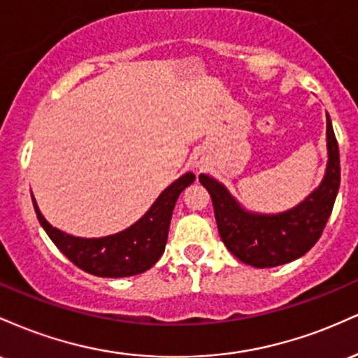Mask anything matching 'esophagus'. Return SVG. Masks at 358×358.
I'll use <instances>...</instances> for the list:
<instances>
[{
    "instance_id": "obj_1",
    "label": "esophagus",
    "mask_w": 358,
    "mask_h": 358,
    "mask_svg": "<svg viewBox=\"0 0 358 358\" xmlns=\"http://www.w3.org/2000/svg\"><path fill=\"white\" fill-rule=\"evenodd\" d=\"M192 165H193V168H196V170H202L205 165V158L203 156H193Z\"/></svg>"
}]
</instances>
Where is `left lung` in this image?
Masks as SVG:
<instances>
[{
  "instance_id": "left-lung-1",
  "label": "left lung",
  "mask_w": 358,
  "mask_h": 358,
  "mask_svg": "<svg viewBox=\"0 0 358 358\" xmlns=\"http://www.w3.org/2000/svg\"><path fill=\"white\" fill-rule=\"evenodd\" d=\"M328 165L322 185L305 202L278 215L245 212L224 185L208 175L200 183L210 193L220 239L239 261L254 268H274L305 254L322 236L340 188V153L327 114Z\"/></svg>"
}]
</instances>
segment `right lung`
Wrapping results in <instances>:
<instances>
[{"label":"right lung","mask_w":358,"mask_h":358,"mask_svg":"<svg viewBox=\"0 0 358 358\" xmlns=\"http://www.w3.org/2000/svg\"><path fill=\"white\" fill-rule=\"evenodd\" d=\"M195 175L185 173L156 199L151 208L126 231L101 239H82L52 227L35 199L34 207L45 232L69 261L85 273L101 278H126L145 273L165 252L175 203Z\"/></svg>","instance_id":"1"}]
</instances>
